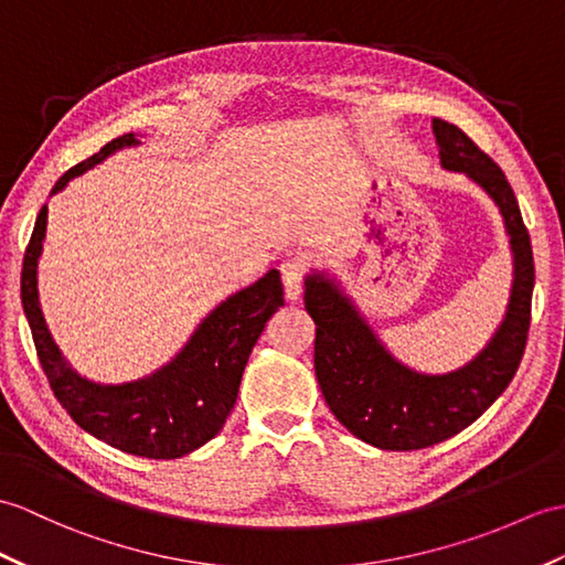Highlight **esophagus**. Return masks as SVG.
I'll return each mask as SVG.
<instances>
[{
    "instance_id": "esophagus-1",
    "label": "esophagus",
    "mask_w": 565,
    "mask_h": 565,
    "mask_svg": "<svg viewBox=\"0 0 565 565\" xmlns=\"http://www.w3.org/2000/svg\"><path fill=\"white\" fill-rule=\"evenodd\" d=\"M281 281H284V296L286 300H298L300 291H303V281H306V265L303 259L291 257L281 262Z\"/></svg>"
}]
</instances>
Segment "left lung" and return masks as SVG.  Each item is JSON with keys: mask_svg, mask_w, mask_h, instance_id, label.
Instances as JSON below:
<instances>
[{"mask_svg": "<svg viewBox=\"0 0 565 565\" xmlns=\"http://www.w3.org/2000/svg\"><path fill=\"white\" fill-rule=\"evenodd\" d=\"M433 135L440 166L477 182L501 212L513 286L501 324L475 359L450 373H422L392 356L342 284L310 269L303 300L318 324L315 375L324 402L349 433L380 450H422L475 424L510 385L530 332L534 259L515 192L460 127L436 117Z\"/></svg>", "mask_w": 565, "mask_h": 565, "instance_id": "left-lung-1", "label": "left lung"}]
</instances>
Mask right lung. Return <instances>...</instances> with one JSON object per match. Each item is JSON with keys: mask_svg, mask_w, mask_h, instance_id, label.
<instances>
[{"mask_svg": "<svg viewBox=\"0 0 565 565\" xmlns=\"http://www.w3.org/2000/svg\"><path fill=\"white\" fill-rule=\"evenodd\" d=\"M141 143L137 135H122L64 173L52 194L70 185L110 153ZM47 231V206L35 218L31 243L21 269V303L29 320L33 344L47 383L60 404L90 436L113 448L175 460L212 440L226 424L238 399L241 377L253 347L265 332L269 318L284 306V288L277 269L226 300L196 324V330L173 359L151 375L132 383L103 385L78 375L52 339L38 298V259L43 255Z\"/></svg>", "mask_w": 565, "mask_h": 565, "instance_id": "1", "label": "right lung"}]
</instances>
